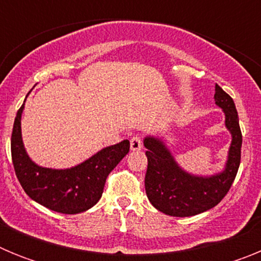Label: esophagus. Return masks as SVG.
<instances>
[{
  "label": "esophagus",
  "mask_w": 261,
  "mask_h": 261,
  "mask_svg": "<svg viewBox=\"0 0 261 261\" xmlns=\"http://www.w3.org/2000/svg\"><path fill=\"white\" fill-rule=\"evenodd\" d=\"M142 149V141L140 136H135L130 138V150L138 151Z\"/></svg>",
  "instance_id": "1"
}]
</instances>
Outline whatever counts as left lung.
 Here are the masks:
<instances>
[{
  "label": "left lung",
  "instance_id": "left-lung-1",
  "mask_svg": "<svg viewBox=\"0 0 261 261\" xmlns=\"http://www.w3.org/2000/svg\"><path fill=\"white\" fill-rule=\"evenodd\" d=\"M214 100L225 112L231 145L225 170L212 176H196L184 171L162 140L146 137L147 170L145 190L149 201L159 212L172 217H191L214 208L229 192L241 165L242 132L234 100L216 85Z\"/></svg>",
  "mask_w": 261,
  "mask_h": 261
}]
</instances>
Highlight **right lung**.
I'll return each instance as SVG.
<instances>
[{
  "label": "right lung",
  "mask_w": 261,
  "mask_h": 261,
  "mask_svg": "<svg viewBox=\"0 0 261 261\" xmlns=\"http://www.w3.org/2000/svg\"><path fill=\"white\" fill-rule=\"evenodd\" d=\"M23 108L18 110L11 133V159L24 192L57 213L77 214L93 208L102 197L106 179L129 151V141L102 149L81 165L65 170L38 166L27 155L20 132Z\"/></svg>",
  "instance_id": "add662e5"
}]
</instances>
